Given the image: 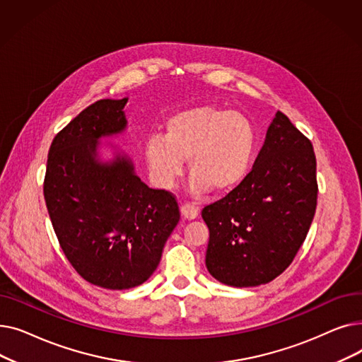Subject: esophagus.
<instances>
[{
	"instance_id": "esophagus-1",
	"label": "esophagus",
	"mask_w": 362,
	"mask_h": 362,
	"mask_svg": "<svg viewBox=\"0 0 362 362\" xmlns=\"http://www.w3.org/2000/svg\"><path fill=\"white\" fill-rule=\"evenodd\" d=\"M180 213H182V217L185 220H194V218L198 217L199 210H198V206H195L192 204H183L180 206Z\"/></svg>"
}]
</instances>
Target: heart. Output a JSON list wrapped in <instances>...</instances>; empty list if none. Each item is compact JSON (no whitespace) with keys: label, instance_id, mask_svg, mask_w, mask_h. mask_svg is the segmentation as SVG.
Returning a JSON list of instances; mask_svg holds the SVG:
<instances>
[{"label":"heart","instance_id":"1","mask_svg":"<svg viewBox=\"0 0 362 362\" xmlns=\"http://www.w3.org/2000/svg\"><path fill=\"white\" fill-rule=\"evenodd\" d=\"M257 148L252 123L239 112L214 105H199L170 116L164 136L148 138L144 158L149 175L161 189L173 187L183 173V160L192 176L189 191L213 189L226 194L248 176Z\"/></svg>","mask_w":362,"mask_h":362}]
</instances>
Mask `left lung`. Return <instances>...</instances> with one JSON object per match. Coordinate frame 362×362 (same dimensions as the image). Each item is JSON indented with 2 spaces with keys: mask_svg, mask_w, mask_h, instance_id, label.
Listing matches in <instances>:
<instances>
[{
  "mask_svg": "<svg viewBox=\"0 0 362 362\" xmlns=\"http://www.w3.org/2000/svg\"><path fill=\"white\" fill-rule=\"evenodd\" d=\"M313 144L277 111L252 170L205 206V265L220 283L252 288L280 276L307 238L317 206Z\"/></svg>",
  "mask_w": 362,
  "mask_h": 362,
  "instance_id": "obj_1",
  "label": "left lung"
}]
</instances>
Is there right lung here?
Listing matches in <instances>:
<instances>
[{"mask_svg": "<svg viewBox=\"0 0 362 362\" xmlns=\"http://www.w3.org/2000/svg\"><path fill=\"white\" fill-rule=\"evenodd\" d=\"M123 100H101L51 144L44 182L48 214L67 259L85 280L111 291L146 281L180 220L175 197L151 189L127 154L103 139L127 129ZM113 149L105 160L100 149Z\"/></svg>", "mask_w": 362, "mask_h": 362, "instance_id": "add662e5", "label": "right lung"}]
</instances>
